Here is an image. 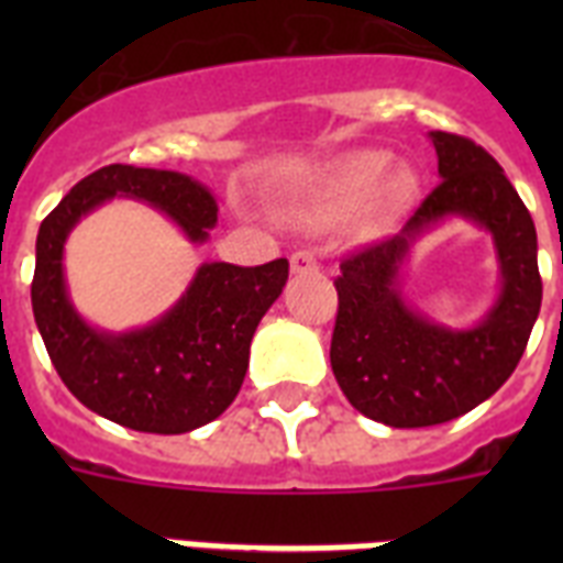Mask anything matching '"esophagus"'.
<instances>
[{"mask_svg":"<svg viewBox=\"0 0 563 563\" xmlns=\"http://www.w3.org/2000/svg\"><path fill=\"white\" fill-rule=\"evenodd\" d=\"M291 274H316L318 272V260L312 251H295L289 260Z\"/></svg>","mask_w":563,"mask_h":563,"instance_id":"1","label":"esophagus"}]
</instances>
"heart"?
I'll return each instance as SVG.
<instances>
[{
  "label": "heart",
  "instance_id": "obj_1",
  "mask_svg": "<svg viewBox=\"0 0 563 563\" xmlns=\"http://www.w3.org/2000/svg\"><path fill=\"white\" fill-rule=\"evenodd\" d=\"M391 166L394 157L388 152L344 154L295 189L286 201V216L298 228L327 230L365 203V221L374 228L385 224L418 195V175Z\"/></svg>",
  "mask_w": 563,
  "mask_h": 563
}]
</instances>
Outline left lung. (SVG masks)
I'll return each instance as SVG.
<instances>
[{
    "mask_svg": "<svg viewBox=\"0 0 563 563\" xmlns=\"http://www.w3.org/2000/svg\"><path fill=\"white\" fill-rule=\"evenodd\" d=\"M429 140L441 184L397 236L351 254L335 277L333 374L353 409L394 429L446 423L488 400L515 374L543 298L534 221L503 166L467 136ZM453 214L489 230L500 263L498 300L467 331L423 317L396 283L413 242Z\"/></svg>",
    "mask_w": 563,
    "mask_h": 563,
    "instance_id": "left-lung-1",
    "label": "left lung"
}]
</instances>
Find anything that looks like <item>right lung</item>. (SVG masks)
<instances>
[{"label": "right lung", "instance_id": "add662e5", "mask_svg": "<svg viewBox=\"0 0 563 563\" xmlns=\"http://www.w3.org/2000/svg\"><path fill=\"white\" fill-rule=\"evenodd\" d=\"M110 198L166 212L195 245L207 242L219 221L212 192L189 175L122 163L92 172L40 224L34 321L57 376L87 409L136 432H192L219 418L242 388L251 339L280 298L289 263H203L169 312L140 330L108 333L73 307L64 245L75 224Z\"/></svg>", "mask_w": 563, "mask_h": 563}]
</instances>
